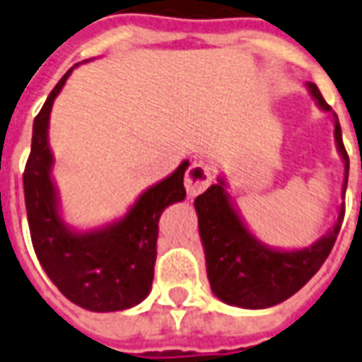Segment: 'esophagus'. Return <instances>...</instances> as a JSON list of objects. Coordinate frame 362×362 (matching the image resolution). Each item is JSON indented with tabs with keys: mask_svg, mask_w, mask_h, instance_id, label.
I'll list each match as a JSON object with an SVG mask.
<instances>
[{
	"mask_svg": "<svg viewBox=\"0 0 362 362\" xmlns=\"http://www.w3.org/2000/svg\"><path fill=\"white\" fill-rule=\"evenodd\" d=\"M211 183L210 168L204 164H192L185 175V189L189 192V197H197L204 192Z\"/></svg>",
	"mask_w": 362,
	"mask_h": 362,
	"instance_id": "1",
	"label": "esophagus"
}]
</instances>
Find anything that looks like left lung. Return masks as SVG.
Instances as JSON below:
<instances>
[{
    "instance_id": "1",
    "label": "left lung",
    "mask_w": 362,
    "mask_h": 362,
    "mask_svg": "<svg viewBox=\"0 0 362 362\" xmlns=\"http://www.w3.org/2000/svg\"><path fill=\"white\" fill-rule=\"evenodd\" d=\"M305 89L315 105L330 116L334 124V145L344 162L341 198H346L349 156L341 143L338 116L322 99L319 88L307 81ZM223 173L217 183L194 200L198 233L206 255V273L211 292L223 303L243 309H267L282 303L305 286L330 254L344 221V206L325 235L305 248L269 246L252 233L238 204L229 194Z\"/></svg>"
}]
</instances>
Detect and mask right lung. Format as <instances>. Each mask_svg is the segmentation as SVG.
<instances>
[{"instance_id":"add662e5","label":"right lung","mask_w":362,"mask_h":362,"mask_svg":"<svg viewBox=\"0 0 362 362\" xmlns=\"http://www.w3.org/2000/svg\"><path fill=\"white\" fill-rule=\"evenodd\" d=\"M80 64L62 76L34 119L32 151L24 170L30 235L43 271L66 300L95 313L124 311L151 294L160 216L187 197L183 179L191 162L183 160L171 175L141 192L118 219L89 229L66 223L53 179L49 118L57 95Z\"/></svg>"}]
</instances>
